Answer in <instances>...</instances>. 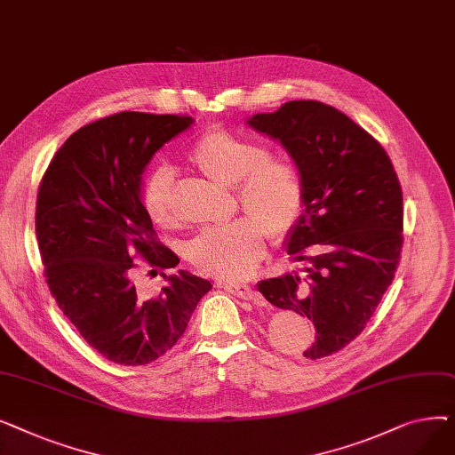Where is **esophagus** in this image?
Segmentation results:
<instances>
[{"instance_id": "obj_1", "label": "esophagus", "mask_w": 455, "mask_h": 455, "mask_svg": "<svg viewBox=\"0 0 455 455\" xmlns=\"http://www.w3.org/2000/svg\"><path fill=\"white\" fill-rule=\"evenodd\" d=\"M221 288H225L227 291H230L232 295L240 297L243 300H254V302L259 300V295L247 283H228V282H225V283H221Z\"/></svg>"}]
</instances>
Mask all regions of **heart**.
<instances>
[{"instance_id": "obj_1", "label": "heart", "mask_w": 455, "mask_h": 455, "mask_svg": "<svg viewBox=\"0 0 455 455\" xmlns=\"http://www.w3.org/2000/svg\"><path fill=\"white\" fill-rule=\"evenodd\" d=\"M191 162L223 188H235L237 201L251 215L228 225L208 227L188 243L196 266L225 280L249 276L266 252L267 232L288 234L304 212L306 186L299 165L271 158L258 141L228 131L203 134L189 153ZM173 172L158 167L143 184L141 203L160 225H170Z\"/></svg>"}]
</instances>
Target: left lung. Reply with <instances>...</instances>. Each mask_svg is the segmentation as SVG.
<instances>
[{"label": "left lung", "instance_id": "obj_1", "mask_svg": "<svg viewBox=\"0 0 455 455\" xmlns=\"http://www.w3.org/2000/svg\"><path fill=\"white\" fill-rule=\"evenodd\" d=\"M247 125L280 141L304 177V212L285 235L302 267L258 282V291L314 321L317 338L304 357L317 360L360 336L395 278L402 188L384 148L330 105L290 101Z\"/></svg>", "mask_w": 455, "mask_h": 455}]
</instances>
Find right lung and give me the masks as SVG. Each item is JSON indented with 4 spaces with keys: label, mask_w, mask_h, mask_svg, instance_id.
Wrapping results in <instances>:
<instances>
[{
    "label": "right lung",
    "mask_w": 455,
    "mask_h": 455,
    "mask_svg": "<svg viewBox=\"0 0 455 455\" xmlns=\"http://www.w3.org/2000/svg\"><path fill=\"white\" fill-rule=\"evenodd\" d=\"M194 125L189 116L119 112L71 134L53 156L36 199L45 280L84 341L119 365H146L184 333L212 283L188 271L160 273V295L141 299L132 258L151 273L179 264L155 235L141 203L155 153Z\"/></svg>",
    "instance_id": "add662e5"
}]
</instances>
